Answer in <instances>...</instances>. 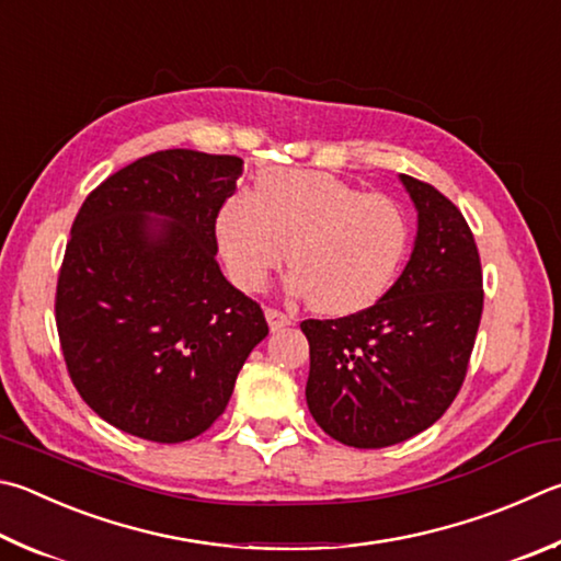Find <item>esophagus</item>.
<instances>
[{
	"label": "esophagus",
	"instance_id": "esophagus-1",
	"mask_svg": "<svg viewBox=\"0 0 561 561\" xmlns=\"http://www.w3.org/2000/svg\"><path fill=\"white\" fill-rule=\"evenodd\" d=\"M264 319H267V323H270V329H272V331L284 329V325H291V316L282 313L279 309H267V311H264Z\"/></svg>",
	"mask_w": 561,
	"mask_h": 561
}]
</instances>
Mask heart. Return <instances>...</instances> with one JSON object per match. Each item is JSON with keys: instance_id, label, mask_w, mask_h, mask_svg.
Instances as JSON below:
<instances>
[{"instance_id": "1", "label": "heart", "mask_w": 561, "mask_h": 561, "mask_svg": "<svg viewBox=\"0 0 561 561\" xmlns=\"http://www.w3.org/2000/svg\"><path fill=\"white\" fill-rule=\"evenodd\" d=\"M216 238L240 289L260 291L287 245L289 289L309 294L316 311L348 316L392 287L410 245V220L397 201L325 171L270 169L254 183V196L236 193L222 203Z\"/></svg>"}]
</instances>
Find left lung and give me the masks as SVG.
<instances>
[{"label":"left lung","instance_id":"8db88e82","mask_svg":"<svg viewBox=\"0 0 561 561\" xmlns=\"http://www.w3.org/2000/svg\"><path fill=\"white\" fill-rule=\"evenodd\" d=\"M416 210L410 262L385 297L345 319L301 323L309 339V412L335 442L382 449L449 410L483 311V274L461 210L400 174Z\"/></svg>","mask_w":561,"mask_h":561}]
</instances>
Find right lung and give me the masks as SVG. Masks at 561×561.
Instances as JSON below:
<instances>
[{
  "instance_id": "obj_1",
  "label": "right lung",
  "mask_w": 561,
  "mask_h": 561,
  "mask_svg": "<svg viewBox=\"0 0 561 561\" xmlns=\"http://www.w3.org/2000/svg\"><path fill=\"white\" fill-rule=\"evenodd\" d=\"M240 174L238 157L157 151L100 183L70 228L56 289L70 380L139 439L206 432L270 333L216 262V218Z\"/></svg>"
}]
</instances>
